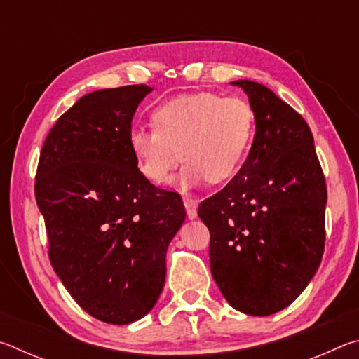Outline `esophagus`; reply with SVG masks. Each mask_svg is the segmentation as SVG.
<instances>
[{
	"label": "esophagus",
	"mask_w": 359,
	"mask_h": 359,
	"mask_svg": "<svg viewBox=\"0 0 359 359\" xmlns=\"http://www.w3.org/2000/svg\"><path fill=\"white\" fill-rule=\"evenodd\" d=\"M184 205L187 209V217L190 218V220L196 218V215H198V203L191 198H184Z\"/></svg>",
	"instance_id": "obj_1"
}]
</instances>
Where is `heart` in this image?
Segmentation results:
<instances>
[{"label": "heart", "mask_w": 359, "mask_h": 359, "mask_svg": "<svg viewBox=\"0 0 359 359\" xmlns=\"http://www.w3.org/2000/svg\"><path fill=\"white\" fill-rule=\"evenodd\" d=\"M151 123L154 128H131L128 145L139 172L154 185L169 182L182 156V188L229 180L245 161L255 135V112L245 100L210 92L163 102L151 112Z\"/></svg>", "instance_id": "heart-1"}]
</instances>
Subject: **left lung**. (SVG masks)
<instances>
[{
	"label": "left lung",
	"mask_w": 359,
	"mask_h": 359,
	"mask_svg": "<svg viewBox=\"0 0 359 359\" xmlns=\"http://www.w3.org/2000/svg\"><path fill=\"white\" fill-rule=\"evenodd\" d=\"M255 112V137L233 180L199 204L210 271L231 306L266 317L290 306L325 250L326 182L299 114L264 85L234 81Z\"/></svg>",
	"instance_id": "1"
}]
</instances>
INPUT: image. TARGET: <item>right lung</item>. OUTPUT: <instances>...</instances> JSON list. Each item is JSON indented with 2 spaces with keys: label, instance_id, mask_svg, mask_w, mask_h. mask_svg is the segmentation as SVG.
I'll use <instances>...</instances> for the list:
<instances>
[{
  "label": "right lung",
  "instance_id": "obj_1",
  "mask_svg": "<svg viewBox=\"0 0 359 359\" xmlns=\"http://www.w3.org/2000/svg\"><path fill=\"white\" fill-rule=\"evenodd\" d=\"M151 90L82 96L48 133L36 172L53 271L85 312L111 325L155 306L168 245L187 215L179 193L139 172L128 145L133 115Z\"/></svg>",
  "mask_w": 359,
  "mask_h": 359
}]
</instances>
